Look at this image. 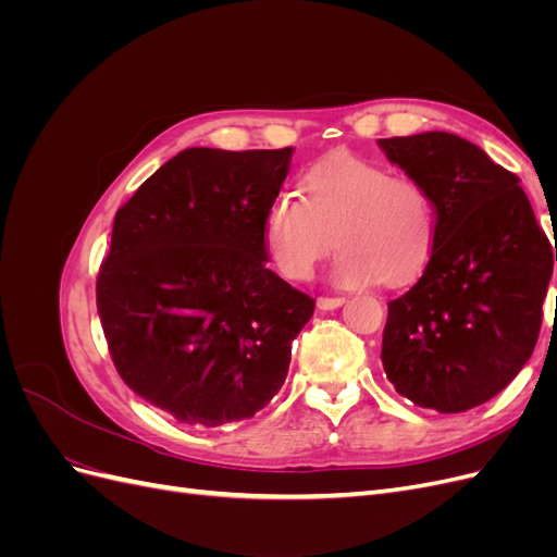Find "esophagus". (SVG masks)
I'll list each match as a JSON object with an SVG mask.
<instances>
[{"instance_id": "1", "label": "esophagus", "mask_w": 557, "mask_h": 557, "mask_svg": "<svg viewBox=\"0 0 557 557\" xmlns=\"http://www.w3.org/2000/svg\"><path fill=\"white\" fill-rule=\"evenodd\" d=\"M344 301H346V297H318L315 307L320 311H332V309H339Z\"/></svg>"}]
</instances>
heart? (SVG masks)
I'll return each instance as SVG.
<instances>
[{
  "mask_svg": "<svg viewBox=\"0 0 557 557\" xmlns=\"http://www.w3.org/2000/svg\"><path fill=\"white\" fill-rule=\"evenodd\" d=\"M301 193H278L264 211L262 242L281 276L309 281L334 237L342 256L332 278L344 288L379 278L404 285L423 274L440 234L423 183L342 150L309 166Z\"/></svg>",
  "mask_w": 557,
  "mask_h": 557,
  "instance_id": "b5f03b06",
  "label": "heart"
}]
</instances>
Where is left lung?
I'll list each match as a JSON object with an SVG mask.
<instances>
[{
  "instance_id": "obj_1",
  "label": "left lung",
  "mask_w": 557,
  "mask_h": 557,
  "mask_svg": "<svg viewBox=\"0 0 557 557\" xmlns=\"http://www.w3.org/2000/svg\"><path fill=\"white\" fill-rule=\"evenodd\" d=\"M379 146L425 185L440 215L423 276L387 305L383 369L418 407L469 411L530 360L557 244L536 223L520 178L476 144L423 132Z\"/></svg>"
}]
</instances>
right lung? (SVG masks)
Segmentation results:
<instances>
[{"mask_svg": "<svg viewBox=\"0 0 557 557\" xmlns=\"http://www.w3.org/2000/svg\"><path fill=\"white\" fill-rule=\"evenodd\" d=\"M293 148H188L117 209L97 311L121 379L190 428L256 416L315 301L267 267L264 211Z\"/></svg>", "mask_w": 557, "mask_h": 557, "instance_id": "1", "label": "right lung"}]
</instances>
